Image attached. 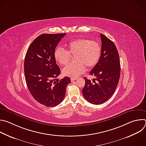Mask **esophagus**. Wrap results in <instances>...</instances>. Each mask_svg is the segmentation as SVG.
Returning <instances> with one entry per match:
<instances>
[{"mask_svg": "<svg viewBox=\"0 0 146 146\" xmlns=\"http://www.w3.org/2000/svg\"><path fill=\"white\" fill-rule=\"evenodd\" d=\"M77 79V77H73V78H71V81H74V80H76Z\"/></svg>", "mask_w": 146, "mask_h": 146, "instance_id": "obj_1", "label": "esophagus"}]
</instances>
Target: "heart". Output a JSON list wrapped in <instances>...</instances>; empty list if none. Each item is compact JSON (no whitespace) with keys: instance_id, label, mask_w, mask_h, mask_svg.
<instances>
[{"instance_id":"heart-1","label":"heart","mask_w":146,"mask_h":146,"mask_svg":"<svg viewBox=\"0 0 146 146\" xmlns=\"http://www.w3.org/2000/svg\"><path fill=\"white\" fill-rule=\"evenodd\" d=\"M67 50L57 47L54 52V56L57 63L64 66L70 60L71 56H75L76 64H69L62 70L63 75L70 77H76L88 69L95 67L100 58L102 48L95 40L88 38H77L66 44Z\"/></svg>"}]
</instances>
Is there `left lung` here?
I'll list each match as a JSON object with an SVG mask.
<instances>
[{"instance_id":"8db88e82","label":"left lung","mask_w":146,"mask_h":146,"mask_svg":"<svg viewBox=\"0 0 146 146\" xmlns=\"http://www.w3.org/2000/svg\"><path fill=\"white\" fill-rule=\"evenodd\" d=\"M102 54L97 65L90 74L96 77L92 81L84 77L86 84L82 90L84 98L94 105L108 100L114 93L120 77L121 66L118 50L113 41L100 33Z\"/></svg>"}]
</instances>
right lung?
Returning a JSON list of instances; mask_svg holds the SVG:
<instances>
[{"instance_id":"obj_1","label":"right lung","mask_w":146,"mask_h":146,"mask_svg":"<svg viewBox=\"0 0 146 146\" xmlns=\"http://www.w3.org/2000/svg\"><path fill=\"white\" fill-rule=\"evenodd\" d=\"M66 33L42 34L29 47L24 60L27 85L33 98L47 107L58 105L64 99L68 77L57 78L60 71L54 56L56 47Z\"/></svg>"}]
</instances>
